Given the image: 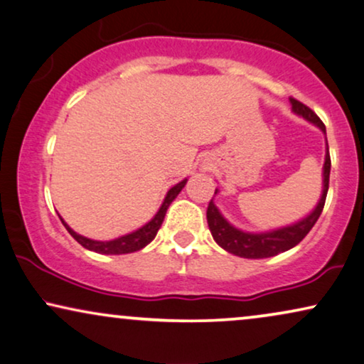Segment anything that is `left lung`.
Returning a JSON list of instances; mask_svg holds the SVG:
<instances>
[{
    "label": "left lung",
    "mask_w": 364,
    "mask_h": 364,
    "mask_svg": "<svg viewBox=\"0 0 364 364\" xmlns=\"http://www.w3.org/2000/svg\"><path fill=\"white\" fill-rule=\"evenodd\" d=\"M291 103V111L294 114L301 116L309 123L318 126L321 129L324 136H326V128H324L323 121L318 118L316 113L308 108L306 105L299 103L298 100L289 98ZM329 171H331V159H329V149H328V139H326V154H324V164H323V190L321 196L316 203V206L313 208V211H309L306 216L298 220L291 225L276 228V230L269 231H243L235 225H231L230 221L223 216V213L218 210L215 205V198L210 201L206 211V220L210 231L213 235V240L221 246L223 250L228 253L240 256V258H248V259H263L271 258L284 251L291 250L301 241L304 236L308 235L309 230L314 226V223L318 221L319 215H321L324 201H326L328 195V186H329ZM218 188L215 190V195H218Z\"/></svg>",
    "instance_id": "1"
}]
</instances>
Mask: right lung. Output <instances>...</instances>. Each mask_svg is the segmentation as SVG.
<instances>
[{
  "mask_svg": "<svg viewBox=\"0 0 364 364\" xmlns=\"http://www.w3.org/2000/svg\"><path fill=\"white\" fill-rule=\"evenodd\" d=\"M188 181V178L183 179V181H179L174 185L173 188H169L166 196H164V200L161 203V206H159V210L156 211V215H154L151 220H149L146 225H143L141 228H138V230H134L132 232H128V235H123V236H118V238L114 240H108V241H100V240H91V238H86V236L80 235V232H76L73 228L68 226V223L63 220L60 216V220L65 228L68 230V232L75 238L77 243H80L83 248L90 250V251H95V253H100V255H126V253H134V251H139L144 246L151 243L154 240V236H156V232L159 228L163 225V220H164V215H166V210L169 208V205L174 201V198H176L179 193H181L183 188H185Z\"/></svg>",
  "mask_w": 364,
  "mask_h": 364,
  "instance_id": "add662e5",
  "label": "right lung"
}]
</instances>
